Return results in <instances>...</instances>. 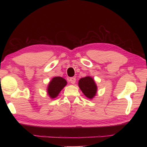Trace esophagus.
Segmentation results:
<instances>
[{"instance_id":"obj_1","label":"esophagus","mask_w":147,"mask_h":147,"mask_svg":"<svg viewBox=\"0 0 147 147\" xmlns=\"http://www.w3.org/2000/svg\"><path fill=\"white\" fill-rule=\"evenodd\" d=\"M76 78H74V77H73V78H71L69 79V82L71 83H72V84H74L76 83Z\"/></svg>"}]
</instances>
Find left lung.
<instances>
[{
    "label": "left lung",
    "instance_id": "8db88e82",
    "mask_svg": "<svg viewBox=\"0 0 147 147\" xmlns=\"http://www.w3.org/2000/svg\"><path fill=\"white\" fill-rule=\"evenodd\" d=\"M78 86L83 93L89 99H93L97 92V86L95 80L90 76L81 78L78 82Z\"/></svg>",
    "mask_w": 147,
    "mask_h": 147
}]
</instances>
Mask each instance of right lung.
I'll use <instances>...</instances> for the list:
<instances>
[{"label": "right lung", "instance_id": "right-lung-1", "mask_svg": "<svg viewBox=\"0 0 147 147\" xmlns=\"http://www.w3.org/2000/svg\"><path fill=\"white\" fill-rule=\"evenodd\" d=\"M67 85V81L60 76H55L48 84L47 92L51 98H55Z\"/></svg>", "mask_w": 147, "mask_h": 147}]
</instances>
